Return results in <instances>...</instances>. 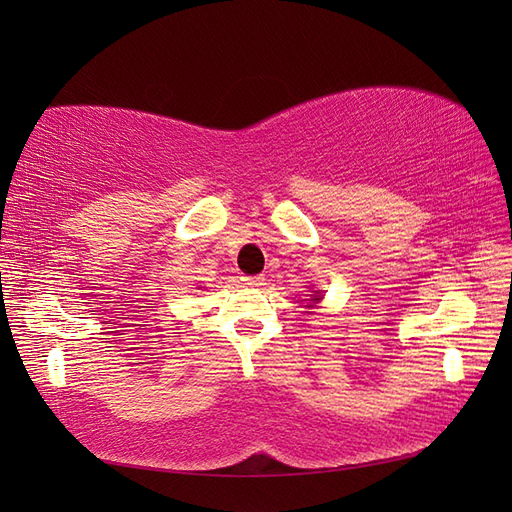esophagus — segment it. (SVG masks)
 <instances>
[{"label": "esophagus", "mask_w": 512, "mask_h": 512, "mask_svg": "<svg viewBox=\"0 0 512 512\" xmlns=\"http://www.w3.org/2000/svg\"><path fill=\"white\" fill-rule=\"evenodd\" d=\"M243 282L247 286H262V284H265V277H262V275H245Z\"/></svg>", "instance_id": "1"}]
</instances>
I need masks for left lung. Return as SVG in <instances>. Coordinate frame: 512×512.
<instances>
[{
  "label": "left lung",
  "instance_id": "obj_1",
  "mask_svg": "<svg viewBox=\"0 0 512 512\" xmlns=\"http://www.w3.org/2000/svg\"><path fill=\"white\" fill-rule=\"evenodd\" d=\"M320 301V297H318V292L314 294V297H312V303H318Z\"/></svg>",
  "mask_w": 512,
  "mask_h": 512
}]
</instances>
